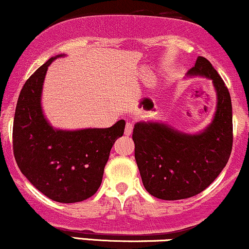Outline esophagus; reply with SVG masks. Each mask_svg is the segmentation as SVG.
<instances>
[{"instance_id": "1", "label": "esophagus", "mask_w": 249, "mask_h": 249, "mask_svg": "<svg viewBox=\"0 0 249 249\" xmlns=\"http://www.w3.org/2000/svg\"><path fill=\"white\" fill-rule=\"evenodd\" d=\"M132 130H133V125H132V123L127 122L125 125V135H131Z\"/></svg>"}]
</instances>
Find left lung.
<instances>
[{"label":"left lung","instance_id":"left-lung-1","mask_svg":"<svg viewBox=\"0 0 249 249\" xmlns=\"http://www.w3.org/2000/svg\"><path fill=\"white\" fill-rule=\"evenodd\" d=\"M187 75L207 78L216 90V111L199 133H185L162 122H138L134 156L144 188L161 200H182L206 190L231 155L232 105L228 87L208 59L199 56Z\"/></svg>","mask_w":249,"mask_h":249}]
</instances>
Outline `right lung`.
I'll list each match as a JSON object with an SVG mask.
<instances>
[{"label":"right lung","instance_id":"obj_1","mask_svg":"<svg viewBox=\"0 0 249 249\" xmlns=\"http://www.w3.org/2000/svg\"><path fill=\"white\" fill-rule=\"evenodd\" d=\"M48 59L28 78L16 107L12 144L18 168L49 199L80 202L96 193L115 141L124 133L121 119L108 128L59 130L47 121L41 106Z\"/></svg>","mask_w":249,"mask_h":249}]
</instances>
